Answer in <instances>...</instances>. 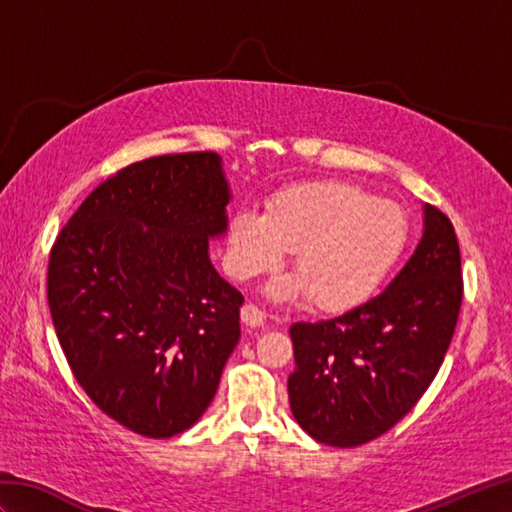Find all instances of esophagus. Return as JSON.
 Here are the masks:
<instances>
[{
  "label": "esophagus",
  "instance_id": "esophagus-1",
  "mask_svg": "<svg viewBox=\"0 0 512 512\" xmlns=\"http://www.w3.org/2000/svg\"><path fill=\"white\" fill-rule=\"evenodd\" d=\"M239 317H242V323L248 325V328H259V325H264V321H266V314L257 306H253V303H246V306H242Z\"/></svg>",
  "mask_w": 512,
  "mask_h": 512
}]
</instances>
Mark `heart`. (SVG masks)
Here are the masks:
<instances>
[{"mask_svg":"<svg viewBox=\"0 0 512 512\" xmlns=\"http://www.w3.org/2000/svg\"><path fill=\"white\" fill-rule=\"evenodd\" d=\"M409 242L407 213L345 182H303L277 191L266 211L239 209L228 222L226 266L237 279L275 273L295 253V277L268 295H310L321 310H352L383 284Z\"/></svg>","mask_w":512,"mask_h":512,"instance_id":"heart-1","label":"heart"}]
</instances>
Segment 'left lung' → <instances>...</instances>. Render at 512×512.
<instances>
[{
    "instance_id": "obj_1",
    "label": "left lung",
    "mask_w": 512,
    "mask_h": 512,
    "mask_svg": "<svg viewBox=\"0 0 512 512\" xmlns=\"http://www.w3.org/2000/svg\"><path fill=\"white\" fill-rule=\"evenodd\" d=\"M462 306V259L453 224L424 206L416 253L363 306L328 321L295 323L292 416L330 447H361L402 420L447 354Z\"/></svg>"
}]
</instances>
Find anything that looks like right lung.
I'll return each instance as SVG.
<instances>
[{
  "label": "right lung",
  "instance_id": "right-lung-1",
  "mask_svg": "<svg viewBox=\"0 0 512 512\" xmlns=\"http://www.w3.org/2000/svg\"><path fill=\"white\" fill-rule=\"evenodd\" d=\"M228 200L213 151L154 156L101 182L50 250L48 306L72 374L140 436L198 422L239 341L244 297L209 259Z\"/></svg>",
  "mask_w": 512,
  "mask_h": 512
}]
</instances>
